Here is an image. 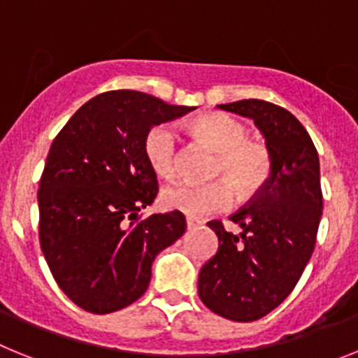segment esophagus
<instances>
[{
    "mask_svg": "<svg viewBox=\"0 0 358 358\" xmlns=\"http://www.w3.org/2000/svg\"><path fill=\"white\" fill-rule=\"evenodd\" d=\"M201 222L200 220H196V217H187V229L189 231H192V229H196V227H200Z\"/></svg>",
    "mask_w": 358,
    "mask_h": 358,
    "instance_id": "esophagus-1",
    "label": "esophagus"
}]
</instances>
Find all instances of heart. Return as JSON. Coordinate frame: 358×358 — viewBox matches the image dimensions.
<instances>
[{"mask_svg":"<svg viewBox=\"0 0 358 358\" xmlns=\"http://www.w3.org/2000/svg\"><path fill=\"white\" fill-rule=\"evenodd\" d=\"M194 138L216 151L210 176L205 183L180 182L162 191L160 200L167 209L189 216H203L227 209L232 191L239 200L254 196L272 175V155L263 142L247 138V127L223 113H210L191 120L187 126ZM176 135L173 127L158 124L144 138V155L149 167L162 178L176 175Z\"/></svg>","mask_w":358,"mask_h":358,"instance_id":"obj_1","label":"heart"}]
</instances>
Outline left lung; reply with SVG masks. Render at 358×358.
<instances>
[{
	"mask_svg": "<svg viewBox=\"0 0 358 358\" xmlns=\"http://www.w3.org/2000/svg\"><path fill=\"white\" fill-rule=\"evenodd\" d=\"M217 108L254 120L272 155V175L231 216L239 234L220 220L207 223L220 247L201 266L198 295L210 312L250 322L287 299L312 257L322 216L319 155L303 124L281 106L247 99Z\"/></svg>",
	"mask_w": 358,
	"mask_h": 358,
	"instance_id": "8db88e82",
	"label": "left lung"
}]
</instances>
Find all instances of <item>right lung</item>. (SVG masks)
Returning a JSON list of instances; mask_svg holds the SVG:
<instances>
[{
  "instance_id": "right-lung-1",
  "label": "right lung",
  "mask_w": 358,
  "mask_h": 358,
  "mask_svg": "<svg viewBox=\"0 0 358 358\" xmlns=\"http://www.w3.org/2000/svg\"><path fill=\"white\" fill-rule=\"evenodd\" d=\"M192 110L115 90L80 106L52 142L37 191L39 243L79 308L102 315L135 303L157 254L185 232L180 210L141 216L158 194L144 138Z\"/></svg>"
}]
</instances>
